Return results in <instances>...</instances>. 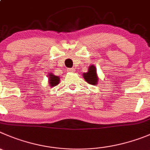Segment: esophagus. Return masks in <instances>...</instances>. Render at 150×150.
<instances>
[{
	"label": "esophagus",
	"mask_w": 150,
	"mask_h": 150,
	"mask_svg": "<svg viewBox=\"0 0 150 150\" xmlns=\"http://www.w3.org/2000/svg\"><path fill=\"white\" fill-rule=\"evenodd\" d=\"M74 71H75L74 68H68V71H69V72H74Z\"/></svg>",
	"instance_id": "esophagus-1"
}]
</instances>
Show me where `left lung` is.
<instances>
[{"label": "left lung", "instance_id": "obj_1", "mask_svg": "<svg viewBox=\"0 0 150 150\" xmlns=\"http://www.w3.org/2000/svg\"><path fill=\"white\" fill-rule=\"evenodd\" d=\"M83 77L85 81L91 85H97L98 77L96 75V70L94 65H91L87 73L83 74Z\"/></svg>", "mask_w": 150, "mask_h": 150}]
</instances>
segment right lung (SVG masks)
Listing matches in <instances>:
<instances>
[{
	"label": "right lung",
	"instance_id": "obj_1",
	"mask_svg": "<svg viewBox=\"0 0 150 150\" xmlns=\"http://www.w3.org/2000/svg\"><path fill=\"white\" fill-rule=\"evenodd\" d=\"M49 84L51 87L56 86L57 84L59 82V78L58 76H54L53 74H50L49 75Z\"/></svg>",
	"mask_w": 150,
	"mask_h": 150
}]
</instances>
